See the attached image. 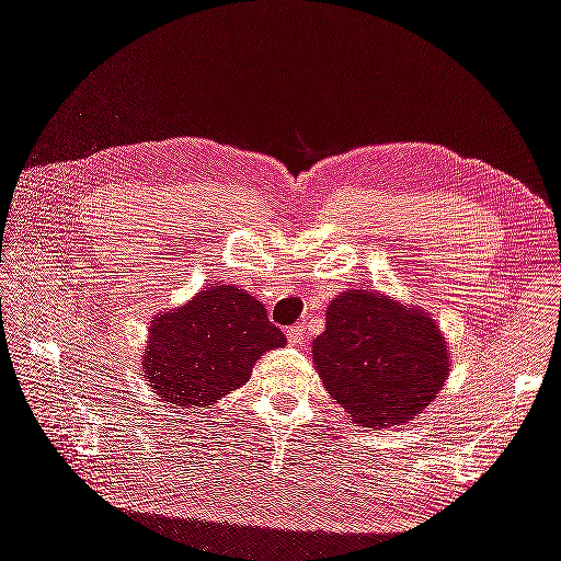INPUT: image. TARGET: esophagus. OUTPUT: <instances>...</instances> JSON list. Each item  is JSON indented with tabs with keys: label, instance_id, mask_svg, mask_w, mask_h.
I'll return each instance as SVG.
<instances>
[{
	"label": "esophagus",
	"instance_id": "obj_1",
	"mask_svg": "<svg viewBox=\"0 0 561 561\" xmlns=\"http://www.w3.org/2000/svg\"><path fill=\"white\" fill-rule=\"evenodd\" d=\"M307 339H309V334H307V328H304V325H295V328L287 330V342L295 344V346L304 344Z\"/></svg>",
	"mask_w": 561,
	"mask_h": 561
}]
</instances>
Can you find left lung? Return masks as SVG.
Listing matches in <instances>:
<instances>
[{
    "label": "left lung",
    "mask_w": 561,
    "mask_h": 561,
    "mask_svg": "<svg viewBox=\"0 0 561 561\" xmlns=\"http://www.w3.org/2000/svg\"><path fill=\"white\" fill-rule=\"evenodd\" d=\"M313 363L330 396L365 428L412 421L449 377L435 320L379 293L346 290L328 307Z\"/></svg>",
    "instance_id": "8db88e82"
}]
</instances>
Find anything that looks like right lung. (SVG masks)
Returning a JSON list of instances; mask_svg holds the SVG:
<instances>
[{"instance_id":"right-lung-1","label":"right lung","mask_w":561,"mask_h":561,"mask_svg":"<svg viewBox=\"0 0 561 561\" xmlns=\"http://www.w3.org/2000/svg\"><path fill=\"white\" fill-rule=\"evenodd\" d=\"M280 346L285 334L262 301L233 285H213L154 318L142 371L154 393L178 410L208 407L241 388L264 351Z\"/></svg>"}]
</instances>
